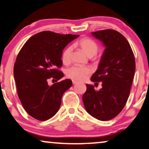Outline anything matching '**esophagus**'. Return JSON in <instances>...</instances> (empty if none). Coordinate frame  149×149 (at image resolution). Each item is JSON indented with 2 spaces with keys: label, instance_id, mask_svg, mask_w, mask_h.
<instances>
[{
  "label": "esophagus",
  "instance_id": "1",
  "mask_svg": "<svg viewBox=\"0 0 149 149\" xmlns=\"http://www.w3.org/2000/svg\"><path fill=\"white\" fill-rule=\"evenodd\" d=\"M72 84H77V83H78V82L77 81H72Z\"/></svg>",
  "mask_w": 149,
  "mask_h": 149
}]
</instances>
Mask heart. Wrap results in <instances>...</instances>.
<instances>
[{
	"label": "heart",
	"instance_id": "b5f03b06",
	"mask_svg": "<svg viewBox=\"0 0 149 149\" xmlns=\"http://www.w3.org/2000/svg\"><path fill=\"white\" fill-rule=\"evenodd\" d=\"M77 45L85 52L89 57H93L97 54L98 47L97 42L89 38H83L77 42ZM73 47L69 46L63 51L62 54V61L64 64L70 63L71 61V54ZM92 72V69L89 67L72 66L66 70V75L70 79L76 81H82L85 79L89 74Z\"/></svg>",
	"mask_w": 149,
	"mask_h": 149
}]
</instances>
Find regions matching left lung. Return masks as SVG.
<instances>
[{"label":"left lung","mask_w":149,"mask_h":149,"mask_svg":"<svg viewBox=\"0 0 149 149\" xmlns=\"http://www.w3.org/2000/svg\"><path fill=\"white\" fill-rule=\"evenodd\" d=\"M103 42L105 49L98 69L91 78L102 87L96 91L86 84L82 96L84 108L88 114L100 120H109L119 114L130 95L135 71V60L130 45L122 34L113 29L93 32Z\"/></svg>","instance_id":"left-lung-1"}]
</instances>
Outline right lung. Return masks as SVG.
I'll return each mask as SVG.
<instances>
[{
  "mask_svg": "<svg viewBox=\"0 0 149 149\" xmlns=\"http://www.w3.org/2000/svg\"><path fill=\"white\" fill-rule=\"evenodd\" d=\"M79 36L40 32L30 38L18 54L14 65L17 94L25 111L35 119L52 118L60 108L64 93L72 86L70 79L51 86L48 81L54 79L57 82L63 77L59 70L63 51Z\"/></svg>",
  "mask_w": 149,
  "mask_h": 149,
  "instance_id": "1",
  "label": "right lung"
}]
</instances>
